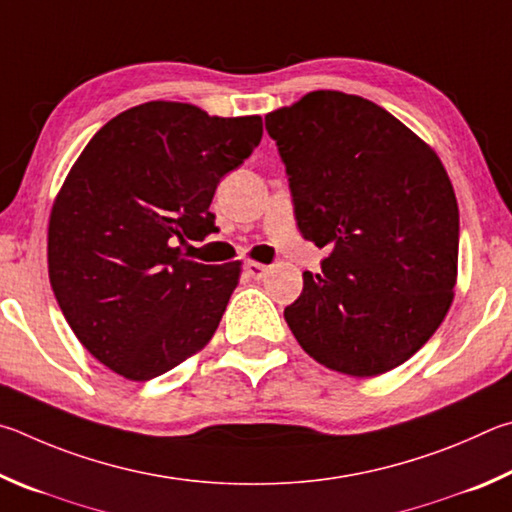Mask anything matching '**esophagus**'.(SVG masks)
Segmentation results:
<instances>
[{
	"mask_svg": "<svg viewBox=\"0 0 512 512\" xmlns=\"http://www.w3.org/2000/svg\"><path fill=\"white\" fill-rule=\"evenodd\" d=\"M245 272H247V276H251V279H263L265 272H267V265L256 263V261H247Z\"/></svg>",
	"mask_w": 512,
	"mask_h": 512,
	"instance_id": "obj_1",
	"label": "esophagus"
}]
</instances>
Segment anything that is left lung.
<instances>
[{
	"instance_id": "left-lung-1",
	"label": "left lung",
	"mask_w": 512,
	"mask_h": 512,
	"mask_svg": "<svg viewBox=\"0 0 512 512\" xmlns=\"http://www.w3.org/2000/svg\"><path fill=\"white\" fill-rule=\"evenodd\" d=\"M303 238L328 249L285 321L312 360L353 378L405 364L443 324L459 204L434 148L384 107L319 89L265 116Z\"/></svg>"
}]
</instances>
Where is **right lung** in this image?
<instances>
[{
    "label": "right lung",
    "mask_w": 512,
    "mask_h": 512,
    "mask_svg": "<svg viewBox=\"0 0 512 512\" xmlns=\"http://www.w3.org/2000/svg\"><path fill=\"white\" fill-rule=\"evenodd\" d=\"M263 137L261 116L150 101L98 130L53 200L49 281L78 342L146 382L209 344L240 261L204 265L186 240L215 229V188Z\"/></svg>",
    "instance_id": "right-lung-1"
}]
</instances>
